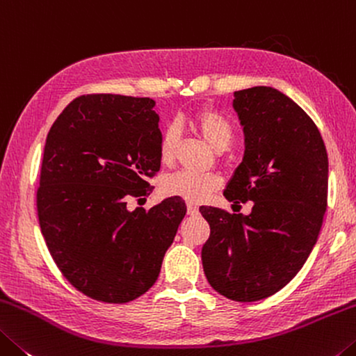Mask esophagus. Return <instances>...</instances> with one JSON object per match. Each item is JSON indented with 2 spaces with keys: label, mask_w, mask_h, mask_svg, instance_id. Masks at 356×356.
<instances>
[{
  "label": "esophagus",
  "mask_w": 356,
  "mask_h": 356,
  "mask_svg": "<svg viewBox=\"0 0 356 356\" xmlns=\"http://www.w3.org/2000/svg\"><path fill=\"white\" fill-rule=\"evenodd\" d=\"M188 214L189 216H197L199 214V207L194 205V203H188Z\"/></svg>",
  "instance_id": "obj_1"
}]
</instances>
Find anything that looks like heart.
<instances>
[{
  "instance_id": "1",
  "label": "heart",
  "mask_w": 356,
  "mask_h": 356,
  "mask_svg": "<svg viewBox=\"0 0 356 356\" xmlns=\"http://www.w3.org/2000/svg\"><path fill=\"white\" fill-rule=\"evenodd\" d=\"M191 127L214 151H224L233 138V124L224 113L213 107H205L191 116ZM179 145V131L177 126H167L159 140V161L164 165H170ZM220 186L216 175L177 172L162 179V192L168 197H178L189 203L207 200Z\"/></svg>"
}]
</instances>
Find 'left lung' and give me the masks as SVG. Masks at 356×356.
<instances>
[{
    "label": "left lung",
    "instance_id": "1",
    "mask_svg": "<svg viewBox=\"0 0 356 356\" xmlns=\"http://www.w3.org/2000/svg\"><path fill=\"white\" fill-rule=\"evenodd\" d=\"M246 151L224 191L252 213L202 207L203 271L225 298L252 302L285 287L317 243L328 202V154L311 116L270 86L235 91Z\"/></svg>",
    "mask_w": 356,
    "mask_h": 356
}]
</instances>
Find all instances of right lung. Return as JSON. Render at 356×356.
I'll return each mask as SVG.
<instances>
[{
    "label": "right lung",
    "mask_w": 356,
    "mask_h": 356,
    "mask_svg": "<svg viewBox=\"0 0 356 356\" xmlns=\"http://www.w3.org/2000/svg\"><path fill=\"white\" fill-rule=\"evenodd\" d=\"M149 97L83 95L47 136L36 207L51 259L92 300L127 302L159 276L165 250L186 214L168 197L149 209L142 200L159 172V116Z\"/></svg>",
    "instance_id": "obj_1"
}]
</instances>
